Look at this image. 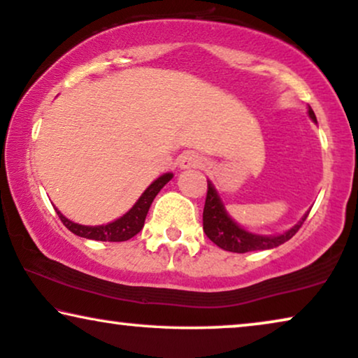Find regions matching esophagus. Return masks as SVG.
Segmentation results:
<instances>
[{
  "instance_id": "esophagus-1",
  "label": "esophagus",
  "mask_w": 358,
  "mask_h": 358,
  "mask_svg": "<svg viewBox=\"0 0 358 358\" xmlns=\"http://www.w3.org/2000/svg\"><path fill=\"white\" fill-rule=\"evenodd\" d=\"M203 162H204V159L201 154H198V152H194V150H187L180 155L178 165H180V169H196V166L203 165Z\"/></svg>"
}]
</instances>
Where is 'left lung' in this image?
I'll list each match as a JSON object with an SVG mask.
<instances>
[{
    "label": "left lung",
    "mask_w": 358,
    "mask_h": 358,
    "mask_svg": "<svg viewBox=\"0 0 358 358\" xmlns=\"http://www.w3.org/2000/svg\"><path fill=\"white\" fill-rule=\"evenodd\" d=\"M309 116H311L313 121H316V116H314V111L311 108H309ZM306 217L308 214L296 224V226L285 232V234H280V236L252 234V232H247L241 226H237V224L227 216L226 209H224V204L221 203V199H219L216 189H214L213 185L208 182L206 201H204V209H203V229L214 244L227 252L245 254V252L266 250V249H273V247L282 245L296 234L299 227L303 226V222L306 221Z\"/></svg>",
    "instance_id": "obj_1"
}]
</instances>
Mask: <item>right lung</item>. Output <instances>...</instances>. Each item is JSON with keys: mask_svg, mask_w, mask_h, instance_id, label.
Wrapping results in <instances>:
<instances>
[{"mask_svg": "<svg viewBox=\"0 0 358 358\" xmlns=\"http://www.w3.org/2000/svg\"><path fill=\"white\" fill-rule=\"evenodd\" d=\"M171 173L162 175L160 178H157L149 188L142 193V196L137 199V203L129 209L122 217L116 219L114 222H109L106 226H82V224H75L66 219L59 209H55L59 214L60 221L64 222V226L73 234L85 237V239L92 241H104V242H124L129 241L131 237H134L137 232H141V229L144 227L145 216L149 213V208L154 198L159 194L162 188L171 180Z\"/></svg>", "mask_w": 358, "mask_h": 358, "instance_id": "add662e5", "label": "right lung"}]
</instances>
